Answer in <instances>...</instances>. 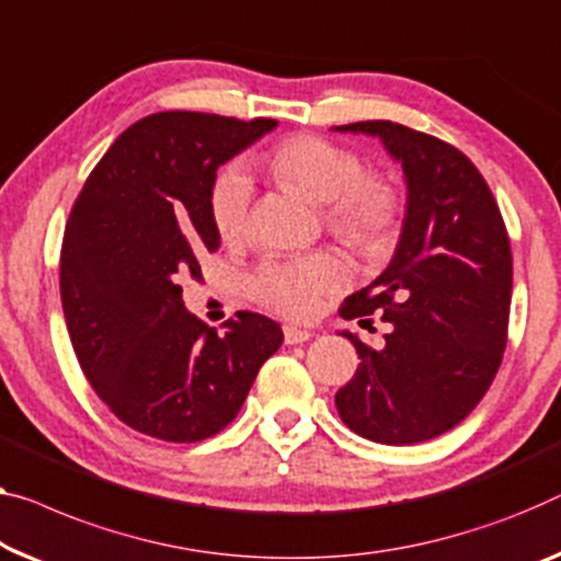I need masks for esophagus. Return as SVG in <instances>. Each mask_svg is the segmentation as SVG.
<instances>
[{
	"label": "esophagus",
	"mask_w": 561,
	"mask_h": 561,
	"mask_svg": "<svg viewBox=\"0 0 561 561\" xmlns=\"http://www.w3.org/2000/svg\"><path fill=\"white\" fill-rule=\"evenodd\" d=\"M309 337H312L309 330L297 328V324H284V342H287V345H302Z\"/></svg>",
	"instance_id": "obj_1"
}]
</instances>
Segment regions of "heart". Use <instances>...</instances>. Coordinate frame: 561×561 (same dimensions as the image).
<instances>
[{
    "label": "heart",
    "instance_id": "heart-1",
    "mask_svg": "<svg viewBox=\"0 0 561 561\" xmlns=\"http://www.w3.org/2000/svg\"><path fill=\"white\" fill-rule=\"evenodd\" d=\"M262 169L282 186L324 206L328 227L357 249H380L400 221V196L388 181L367 175L353 150L317 136H295L266 150ZM252 183L239 165L219 173L211 191L214 227L227 244H237L249 231ZM350 282L340 256L320 252L287 262H266L252 279L259 302L287 317H307Z\"/></svg>",
    "mask_w": 561,
    "mask_h": 561
}]
</instances>
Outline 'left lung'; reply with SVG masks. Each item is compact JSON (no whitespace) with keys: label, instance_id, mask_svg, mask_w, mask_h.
Returning <instances> with one entry per match:
<instances>
[{"label":"left lung","instance_id":"1","mask_svg":"<svg viewBox=\"0 0 561 561\" xmlns=\"http://www.w3.org/2000/svg\"><path fill=\"white\" fill-rule=\"evenodd\" d=\"M334 130L380 138L408 186L396 254L340 309L345 320L382 312L392 330L382 350L342 332L360 365L334 405L357 436L411 446L450 431L486 396L506 347L512 247L494 194L458 148L390 121Z\"/></svg>","mask_w":561,"mask_h":561}]
</instances>
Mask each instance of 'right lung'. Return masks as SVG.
<instances>
[{"mask_svg": "<svg viewBox=\"0 0 561 561\" xmlns=\"http://www.w3.org/2000/svg\"><path fill=\"white\" fill-rule=\"evenodd\" d=\"M277 121L153 113L123 130L88 175L65 227L60 297L75 355L125 425L171 443L204 440L237 417L284 334L237 312L221 334L183 307L181 279L221 244L216 169Z\"/></svg>", "mask_w": 561, "mask_h": 561, "instance_id": "add662e5", "label": "right lung"}]
</instances>
